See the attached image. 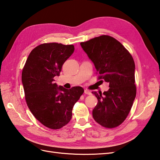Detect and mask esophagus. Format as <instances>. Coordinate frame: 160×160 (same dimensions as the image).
<instances>
[{"label": "esophagus", "mask_w": 160, "mask_h": 160, "mask_svg": "<svg viewBox=\"0 0 160 160\" xmlns=\"http://www.w3.org/2000/svg\"><path fill=\"white\" fill-rule=\"evenodd\" d=\"M84 93L85 94H87V95H91V93L89 91H88V90H84Z\"/></svg>", "instance_id": "esophagus-1"}]
</instances>
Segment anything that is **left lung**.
<instances>
[{
    "label": "left lung",
    "instance_id": "left-lung-1",
    "mask_svg": "<svg viewBox=\"0 0 160 160\" xmlns=\"http://www.w3.org/2000/svg\"><path fill=\"white\" fill-rule=\"evenodd\" d=\"M96 67L100 82L109 83L103 94L94 92L98 102L93 118L105 128L120 125L130 112L136 96L135 62L131 53L109 36H100L80 43Z\"/></svg>",
    "mask_w": 160,
    "mask_h": 160
}]
</instances>
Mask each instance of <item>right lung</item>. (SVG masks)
<instances>
[{
	"instance_id": "1",
	"label": "right lung",
	"mask_w": 160,
	"mask_h": 160,
	"mask_svg": "<svg viewBox=\"0 0 160 160\" xmlns=\"http://www.w3.org/2000/svg\"><path fill=\"white\" fill-rule=\"evenodd\" d=\"M73 52V45L41 44L29 53L23 67L22 82L27 104L47 128L59 129L69 123L74 104L84 93L81 87L67 89L53 82Z\"/></svg>"
}]
</instances>
